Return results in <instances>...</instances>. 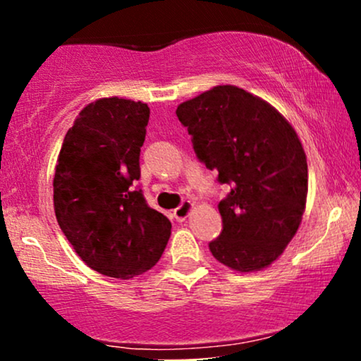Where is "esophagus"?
<instances>
[{
	"label": "esophagus",
	"instance_id": "1",
	"mask_svg": "<svg viewBox=\"0 0 361 361\" xmlns=\"http://www.w3.org/2000/svg\"><path fill=\"white\" fill-rule=\"evenodd\" d=\"M190 210H192V202L185 200V202H181V204L178 205L175 210H173V215H175V219L178 222H183L185 219L188 217Z\"/></svg>",
	"mask_w": 361,
	"mask_h": 361
}]
</instances>
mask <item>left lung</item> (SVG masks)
<instances>
[{"label":"left lung","mask_w":361,"mask_h":361,"mask_svg":"<svg viewBox=\"0 0 361 361\" xmlns=\"http://www.w3.org/2000/svg\"><path fill=\"white\" fill-rule=\"evenodd\" d=\"M197 159L231 192L219 202L214 258L238 271L268 267L295 235L307 198V161L292 126L267 102L215 86L176 110Z\"/></svg>","instance_id":"1"}]
</instances>
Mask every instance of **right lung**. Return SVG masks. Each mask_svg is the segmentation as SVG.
Instances as JSON below:
<instances>
[{"instance_id": "obj_1", "label": "right lung", "mask_w": 361, "mask_h": 361, "mask_svg": "<svg viewBox=\"0 0 361 361\" xmlns=\"http://www.w3.org/2000/svg\"><path fill=\"white\" fill-rule=\"evenodd\" d=\"M147 122L142 102L114 97L90 103L66 134L57 159L59 227L90 268L111 279L151 270L171 234L169 219L134 186Z\"/></svg>"}]
</instances>
